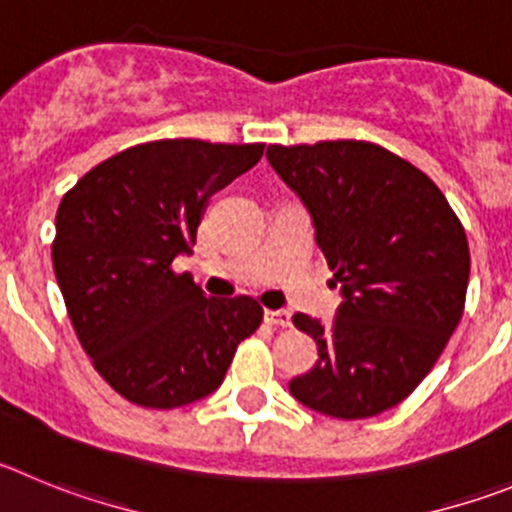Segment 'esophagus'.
<instances>
[{
    "label": "esophagus",
    "instance_id": "obj_1",
    "mask_svg": "<svg viewBox=\"0 0 512 512\" xmlns=\"http://www.w3.org/2000/svg\"><path fill=\"white\" fill-rule=\"evenodd\" d=\"M265 321L270 326H280V329H288V326H290V313L288 311H273V308H267V311H265Z\"/></svg>",
    "mask_w": 512,
    "mask_h": 512
}]
</instances>
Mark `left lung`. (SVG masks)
Here are the masks:
<instances>
[{"label": "left lung", "mask_w": 512, "mask_h": 512, "mask_svg": "<svg viewBox=\"0 0 512 512\" xmlns=\"http://www.w3.org/2000/svg\"><path fill=\"white\" fill-rule=\"evenodd\" d=\"M267 160L306 204L344 296L331 326L293 316L319 362L290 380V393L347 421L388 411L418 388L462 321V222L423 170L375 142L270 145Z\"/></svg>", "instance_id": "obj_1"}]
</instances>
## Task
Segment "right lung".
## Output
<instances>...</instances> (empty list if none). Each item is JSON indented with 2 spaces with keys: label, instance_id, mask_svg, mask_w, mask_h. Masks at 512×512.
<instances>
[{
  "label": "right lung",
  "instance_id": "right-lung-1",
  "mask_svg": "<svg viewBox=\"0 0 512 512\" xmlns=\"http://www.w3.org/2000/svg\"><path fill=\"white\" fill-rule=\"evenodd\" d=\"M262 150V142H142L63 196L55 278L91 365L130 403L168 411L206 398L260 326L255 298H206L173 260L196 245L209 196Z\"/></svg>",
  "mask_w": 512,
  "mask_h": 512
}]
</instances>
